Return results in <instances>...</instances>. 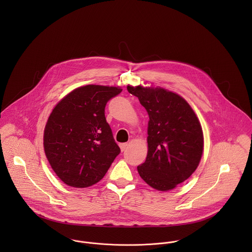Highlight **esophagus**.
<instances>
[{"label":"esophagus","mask_w":252,"mask_h":252,"mask_svg":"<svg viewBox=\"0 0 252 252\" xmlns=\"http://www.w3.org/2000/svg\"><path fill=\"white\" fill-rule=\"evenodd\" d=\"M119 146H120V149H121V151H124V150L127 148L128 144H126V143H124V144H119Z\"/></svg>","instance_id":"esophagus-1"}]
</instances>
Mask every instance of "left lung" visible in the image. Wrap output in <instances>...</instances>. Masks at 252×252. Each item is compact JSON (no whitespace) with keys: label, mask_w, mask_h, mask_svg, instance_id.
Listing matches in <instances>:
<instances>
[{"label":"left lung","mask_w":252,"mask_h":252,"mask_svg":"<svg viewBox=\"0 0 252 252\" xmlns=\"http://www.w3.org/2000/svg\"><path fill=\"white\" fill-rule=\"evenodd\" d=\"M149 116L148 151L138 166L141 178L151 187L168 191L187 180L197 169L204 149L201 124L180 95L160 87L127 86Z\"/></svg>","instance_id":"obj_1"}]
</instances>
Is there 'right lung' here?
Instances as JSON below:
<instances>
[{
  "instance_id": "add662e5",
  "label": "right lung",
  "mask_w": 252,
  "mask_h": 252,
  "mask_svg": "<svg viewBox=\"0 0 252 252\" xmlns=\"http://www.w3.org/2000/svg\"><path fill=\"white\" fill-rule=\"evenodd\" d=\"M121 91L113 86H81L50 113L44 128V152L52 170L67 185L83 188L97 183L120 153L105 108Z\"/></svg>"
}]
</instances>
